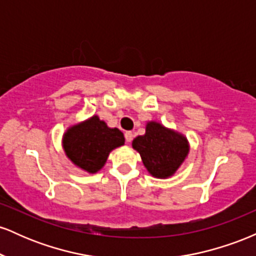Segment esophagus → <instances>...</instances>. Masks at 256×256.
Returning a JSON list of instances; mask_svg holds the SVG:
<instances>
[{"mask_svg":"<svg viewBox=\"0 0 256 256\" xmlns=\"http://www.w3.org/2000/svg\"><path fill=\"white\" fill-rule=\"evenodd\" d=\"M132 138H134V134H132L131 131H126V132H125V140H126V142L130 143L131 140H132Z\"/></svg>","mask_w":256,"mask_h":256,"instance_id":"obj_1","label":"esophagus"}]
</instances>
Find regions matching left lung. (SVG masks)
<instances>
[{"label": "left lung", "mask_w": 256, "mask_h": 256, "mask_svg": "<svg viewBox=\"0 0 256 256\" xmlns=\"http://www.w3.org/2000/svg\"><path fill=\"white\" fill-rule=\"evenodd\" d=\"M132 146L140 154L149 173L158 178L172 176L188 155L186 140L158 122H148L146 134L138 136Z\"/></svg>", "instance_id": "obj_1"}]
</instances>
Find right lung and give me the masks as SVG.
<instances>
[{"instance_id": "add662e5", "label": "right lung", "mask_w": 256, "mask_h": 256, "mask_svg": "<svg viewBox=\"0 0 256 256\" xmlns=\"http://www.w3.org/2000/svg\"><path fill=\"white\" fill-rule=\"evenodd\" d=\"M124 142L122 132L119 128H110L98 116L74 125L64 136L67 156L89 173L101 170L110 150L122 146Z\"/></svg>"}]
</instances>
